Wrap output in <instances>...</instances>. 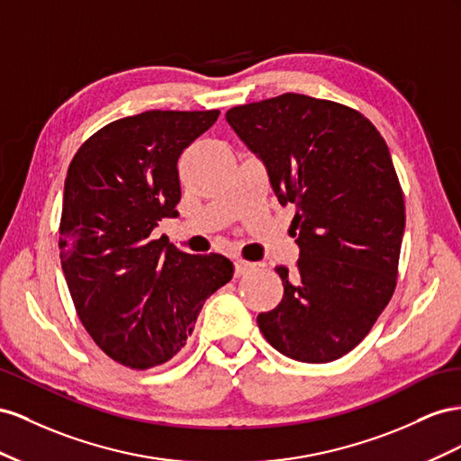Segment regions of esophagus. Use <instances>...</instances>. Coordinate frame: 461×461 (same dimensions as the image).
I'll return each instance as SVG.
<instances>
[{
  "instance_id": "esophagus-1",
  "label": "esophagus",
  "mask_w": 461,
  "mask_h": 461,
  "mask_svg": "<svg viewBox=\"0 0 461 461\" xmlns=\"http://www.w3.org/2000/svg\"><path fill=\"white\" fill-rule=\"evenodd\" d=\"M233 265H235V274H238V276L249 274V272H251V270L255 268V265H253V262H249V260H243V258H238V260H235V262H233Z\"/></svg>"
}]
</instances>
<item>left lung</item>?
Instances as JSON below:
<instances>
[{
	"label": "left lung",
	"instance_id": "obj_1",
	"mask_svg": "<svg viewBox=\"0 0 461 461\" xmlns=\"http://www.w3.org/2000/svg\"><path fill=\"white\" fill-rule=\"evenodd\" d=\"M226 120L295 208L297 268L276 267L284 297L258 314L260 332L289 359L344 357L396 289L405 204L386 142L357 110L294 92Z\"/></svg>",
	"mask_w": 461,
	"mask_h": 461
}]
</instances>
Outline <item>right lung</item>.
<instances>
[{
	"mask_svg": "<svg viewBox=\"0 0 461 461\" xmlns=\"http://www.w3.org/2000/svg\"><path fill=\"white\" fill-rule=\"evenodd\" d=\"M218 110H150L96 131L65 177L61 268L86 332L131 369L169 361L187 344L204 301L233 276L231 260L187 255L152 240L181 199L177 160Z\"/></svg>",
	"mask_w": 461,
	"mask_h": 461,
	"instance_id": "1",
	"label": "right lung"
}]
</instances>
